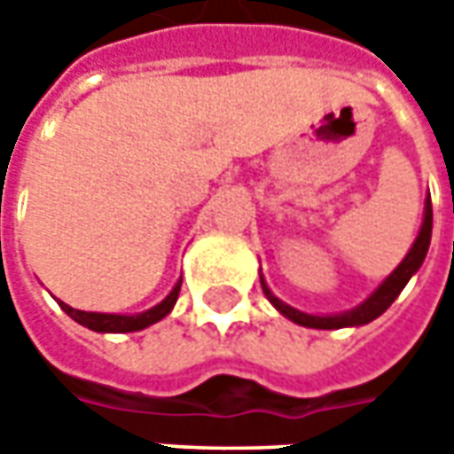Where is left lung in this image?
I'll list each match as a JSON object with an SVG mask.
<instances>
[{
    "instance_id": "1",
    "label": "left lung",
    "mask_w": 454,
    "mask_h": 454,
    "mask_svg": "<svg viewBox=\"0 0 454 454\" xmlns=\"http://www.w3.org/2000/svg\"><path fill=\"white\" fill-rule=\"evenodd\" d=\"M429 239H432V201L427 200L425 204V222H422V230H419V235L414 239V245H411L410 254L399 262V268L379 286V288L364 301V303L354 308V310H346V313H339V316H308V313H301V310H295V308H290L283 301H278L275 295L270 293V288L265 286V280H262V293L268 295V301H270L286 318H290L293 323H298V325H305V328H325V331H331V328H346V325H364V323L374 321L379 318L389 305L396 301V295L404 290V286L410 283V278L414 272L419 270V265L425 262V254L429 250Z\"/></svg>"
}]
</instances>
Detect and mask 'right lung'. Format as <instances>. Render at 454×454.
<instances>
[{
    "mask_svg": "<svg viewBox=\"0 0 454 454\" xmlns=\"http://www.w3.org/2000/svg\"><path fill=\"white\" fill-rule=\"evenodd\" d=\"M179 290H182V280L174 286V290L166 295L164 301L159 305H153L146 313H138V316H114V313H85V310H78V308H70L67 303H62L60 308L73 318L78 321L80 325L90 328V331H98V333H131V331H141L151 323L161 321L164 316H168V310L174 308L176 298H179Z\"/></svg>",
    "mask_w": 454,
    "mask_h": 454,
    "instance_id": "1",
    "label": "right lung"
}]
</instances>
